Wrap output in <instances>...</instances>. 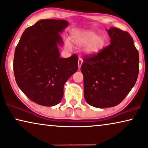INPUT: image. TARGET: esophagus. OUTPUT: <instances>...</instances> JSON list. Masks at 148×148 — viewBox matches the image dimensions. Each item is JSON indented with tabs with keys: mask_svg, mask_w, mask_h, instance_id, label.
<instances>
[{
	"mask_svg": "<svg viewBox=\"0 0 148 148\" xmlns=\"http://www.w3.org/2000/svg\"><path fill=\"white\" fill-rule=\"evenodd\" d=\"M83 63V60L82 58H79L78 60V66H79V69L81 68V66H82V64Z\"/></svg>",
	"mask_w": 148,
	"mask_h": 148,
	"instance_id": "34e87169",
	"label": "esophagus"
}]
</instances>
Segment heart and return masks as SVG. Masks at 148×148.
<instances>
[{
    "instance_id": "b5f03b06",
    "label": "heart",
    "mask_w": 148,
    "mask_h": 148,
    "mask_svg": "<svg viewBox=\"0 0 148 148\" xmlns=\"http://www.w3.org/2000/svg\"><path fill=\"white\" fill-rule=\"evenodd\" d=\"M72 41L77 46H84L85 52L89 55H94L104 49L106 44V38L102 34L96 35L92 31L85 32H75L72 36ZM66 46L69 49L71 48L69 41H66Z\"/></svg>"
}]
</instances>
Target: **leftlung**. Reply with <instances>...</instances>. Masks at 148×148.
Returning <instances> with one entry per match:
<instances>
[{
  "label": "left lung",
  "mask_w": 148,
  "mask_h": 148,
  "mask_svg": "<svg viewBox=\"0 0 148 148\" xmlns=\"http://www.w3.org/2000/svg\"><path fill=\"white\" fill-rule=\"evenodd\" d=\"M107 32L110 44L98 54H86L81 66L85 100L96 108L120 104L139 74V52L130 34L114 27Z\"/></svg>",
  "instance_id": "8db88e82"
}]
</instances>
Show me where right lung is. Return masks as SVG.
<instances>
[{
	"label": "right lung",
	"instance_id": "add662e5",
	"mask_svg": "<svg viewBox=\"0 0 148 148\" xmlns=\"http://www.w3.org/2000/svg\"><path fill=\"white\" fill-rule=\"evenodd\" d=\"M62 19L40 20L22 34L14 54L15 81L34 102L52 106L60 102L64 85L78 69L76 54L60 58L57 45L59 33L68 25Z\"/></svg>",
	"mask_w": 148,
	"mask_h": 148
}]
</instances>
